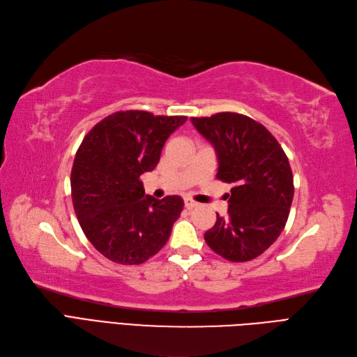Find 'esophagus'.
Returning <instances> with one entry per match:
<instances>
[{"label": "esophagus", "mask_w": 357, "mask_h": 357, "mask_svg": "<svg viewBox=\"0 0 357 357\" xmlns=\"http://www.w3.org/2000/svg\"><path fill=\"white\" fill-rule=\"evenodd\" d=\"M184 206L188 208V210H193V208H196L198 206V202H195V201H192L190 198H184Z\"/></svg>", "instance_id": "obj_1"}]
</instances>
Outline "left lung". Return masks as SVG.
<instances>
[{
    "label": "left lung",
    "instance_id": "8db88e82",
    "mask_svg": "<svg viewBox=\"0 0 357 357\" xmlns=\"http://www.w3.org/2000/svg\"><path fill=\"white\" fill-rule=\"evenodd\" d=\"M217 153V178L231 183L227 217L205 231L215 254L233 263L263 254L284 230L294 198L288 158L260 122L235 112L190 118Z\"/></svg>",
    "mask_w": 357,
    "mask_h": 357
}]
</instances>
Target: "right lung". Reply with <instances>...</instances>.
I'll list each match as a JSON object with an SVG mask.
<instances>
[{
    "label": "right lung",
    "instance_id": "add662e5",
    "mask_svg": "<svg viewBox=\"0 0 357 357\" xmlns=\"http://www.w3.org/2000/svg\"><path fill=\"white\" fill-rule=\"evenodd\" d=\"M188 116L121 110L96 124L78 147L70 173L72 202L84 235L107 260L142 264L167 243L183 211L177 195H144L167 139Z\"/></svg>",
    "mask_w": 357,
    "mask_h": 357
}]
</instances>
